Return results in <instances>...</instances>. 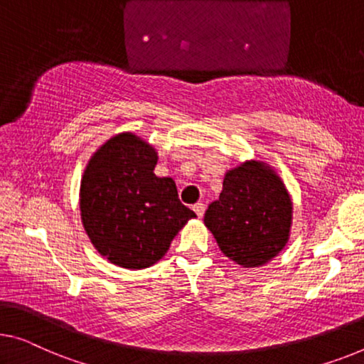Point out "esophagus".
Instances as JSON below:
<instances>
[{
	"label": "esophagus",
	"instance_id": "obj_1",
	"mask_svg": "<svg viewBox=\"0 0 364 364\" xmlns=\"http://www.w3.org/2000/svg\"><path fill=\"white\" fill-rule=\"evenodd\" d=\"M194 213L198 214V217H203L204 215V210H205V204L204 203H196L193 205Z\"/></svg>",
	"mask_w": 364,
	"mask_h": 364
}]
</instances>
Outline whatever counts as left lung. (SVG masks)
<instances>
[{"label": "left lung", "instance_id": "obj_1", "mask_svg": "<svg viewBox=\"0 0 364 364\" xmlns=\"http://www.w3.org/2000/svg\"><path fill=\"white\" fill-rule=\"evenodd\" d=\"M291 217L283 181L263 164L247 161L225 173L220 196L209 204L204 224L225 257L250 268L283 250Z\"/></svg>", "mask_w": 364, "mask_h": 364}]
</instances>
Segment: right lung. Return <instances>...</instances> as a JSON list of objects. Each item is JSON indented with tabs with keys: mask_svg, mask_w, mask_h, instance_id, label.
<instances>
[{
	"mask_svg": "<svg viewBox=\"0 0 364 364\" xmlns=\"http://www.w3.org/2000/svg\"><path fill=\"white\" fill-rule=\"evenodd\" d=\"M156 154L134 134L112 137L86 166L80 189L83 227L111 263L144 269L166 253L178 230L196 217L171 178L156 176Z\"/></svg>",
	"mask_w": 364,
	"mask_h": 364,
	"instance_id": "1",
	"label": "right lung"
}]
</instances>
